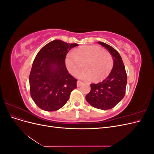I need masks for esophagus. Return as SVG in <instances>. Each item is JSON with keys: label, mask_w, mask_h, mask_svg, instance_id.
Segmentation results:
<instances>
[{"label": "esophagus", "mask_w": 154, "mask_h": 154, "mask_svg": "<svg viewBox=\"0 0 154 154\" xmlns=\"http://www.w3.org/2000/svg\"><path fill=\"white\" fill-rule=\"evenodd\" d=\"M83 82H81V81H80V80H78V82H77V86L78 87H80V86H81L82 85H83Z\"/></svg>", "instance_id": "1"}]
</instances>
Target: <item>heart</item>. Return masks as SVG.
I'll use <instances>...</instances> for the list:
<instances>
[{"label": "heart", "instance_id": "b5f03b06", "mask_svg": "<svg viewBox=\"0 0 154 154\" xmlns=\"http://www.w3.org/2000/svg\"><path fill=\"white\" fill-rule=\"evenodd\" d=\"M66 66L70 72L76 74L84 66L85 69L77 76L83 80L97 82L105 80L111 72L114 59L109 51L97 45H85L69 54L66 59Z\"/></svg>", "mask_w": 154, "mask_h": 154}]
</instances>
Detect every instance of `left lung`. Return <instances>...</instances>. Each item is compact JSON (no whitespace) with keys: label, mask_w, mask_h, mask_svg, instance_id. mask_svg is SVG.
<instances>
[{"label":"left lung","mask_w":154,"mask_h":154,"mask_svg":"<svg viewBox=\"0 0 154 154\" xmlns=\"http://www.w3.org/2000/svg\"><path fill=\"white\" fill-rule=\"evenodd\" d=\"M112 54L114 66L106 79L98 83H91V91L85 99L94 108L108 110L112 109L122 100L125 94L127 76L122 57L119 53L110 45L98 42Z\"/></svg>","instance_id":"1"}]
</instances>
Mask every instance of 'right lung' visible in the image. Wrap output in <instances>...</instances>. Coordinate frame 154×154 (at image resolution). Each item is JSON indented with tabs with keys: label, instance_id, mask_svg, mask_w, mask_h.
<instances>
[{
	"label": "right lung",
	"instance_id": "right-lung-1",
	"mask_svg": "<svg viewBox=\"0 0 154 154\" xmlns=\"http://www.w3.org/2000/svg\"><path fill=\"white\" fill-rule=\"evenodd\" d=\"M78 44L55 40L46 44L37 53L29 74L30 93L39 108L55 111L65 105L76 88L77 80L66 66V57Z\"/></svg>",
	"mask_w": 154,
	"mask_h": 154
}]
</instances>
